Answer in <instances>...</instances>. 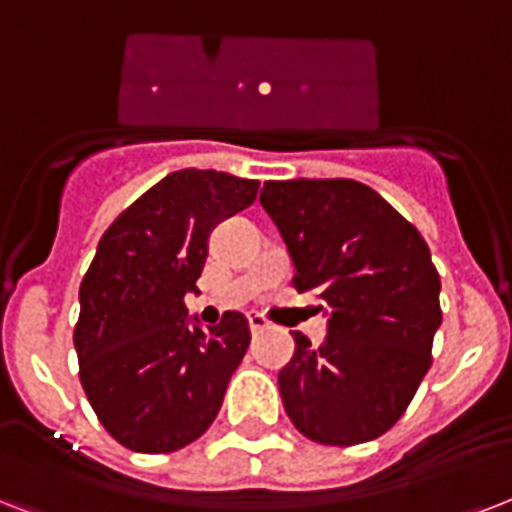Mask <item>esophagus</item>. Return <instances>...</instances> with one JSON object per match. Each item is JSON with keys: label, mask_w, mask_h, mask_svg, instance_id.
Wrapping results in <instances>:
<instances>
[{"label": "esophagus", "mask_w": 512, "mask_h": 512, "mask_svg": "<svg viewBox=\"0 0 512 512\" xmlns=\"http://www.w3.org/2000/svg\"><path fill=\"white\" fill-rule=\"evenodd\" d=\"M248 326H251L253 334H261V331H267L269 328V320L259 312H248Z\"/></svg>", "instance_id": "esophagus-1"}]
</instances>
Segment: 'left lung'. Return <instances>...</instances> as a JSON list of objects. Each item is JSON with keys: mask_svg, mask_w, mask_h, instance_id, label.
Here are the masks:
<instances>
[{"mask_svg": "<svg viewBox=\"0 0 512 512\" xmlns=\"http://www.w3.org/2000/svg\"><path fill=\"white\" fill-rule=\"evenodd\" d=\"M261 205L283 235L293 288L328 312L320 347L293 331L277 384L293 427L323 446H355L408 408L441 326V277L417 227L352 178L267 181Z\"/></svg>", "mask_w": 512, "mask_h": 512, "instance_id": "1", "label": "left lung"}]
</instances>
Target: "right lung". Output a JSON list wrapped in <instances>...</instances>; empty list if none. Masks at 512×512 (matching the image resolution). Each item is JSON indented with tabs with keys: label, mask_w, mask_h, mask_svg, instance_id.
Instances as JSON below:
<instances>
[{
	"label": "right lung",
	"mask_w": 512,
	"mask_h": 512,
	"mask_svg": "<svg viewBox=\"0 0 512 512\" xmlns=\"http://www.w3.org/2000/svg\"><path fill=\"white\" fill-rule=\"evenodd\" d=\"M259 181L219 170L168 173L104 232L79 285V382L125 449L168 454L197 441L224 403L251 328L224 312L202 331L184 296L197 291L208 237L256 200Z\"/></svg>",
	"instance_id": "right-lung-1"
}]
</instances>
